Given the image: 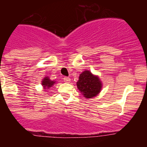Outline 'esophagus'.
<instances>
[{
    "mask_svg": "<svg viewBox=\"0 0 147 147\" xmlns=\"http://www.w3.org/2000/svg\"><path fill=\"white\" fill-rule=\"evenodd\" d=\"M63 80H64L65 82H67V83H69L71 82V79L69 77H64L63 78Z\"/></svg>",
    "mask_w": 147,
    "mask_h": 147,
    "instance_id": "34e87169",
    "label": "esophagus"
}]
</instances>
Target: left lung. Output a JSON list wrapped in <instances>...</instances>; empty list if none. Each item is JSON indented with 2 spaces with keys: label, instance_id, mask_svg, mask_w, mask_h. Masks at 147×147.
Returning <instances> with one entry per match:
<instances>
[{
  "label": "left lung",
  "instance_id": "obj_1",
  "mask_svg": "<svg viewBox=\"0 0 147 147\" xmlns=\"http://www.w3.org/2000/svg\"><path fill=\"white\" fill-rule=\"evenodd\" d=\"M76 85L80 91L87 98L96 96L102 89V82L98 76L93 75L89 71L82 73Z\"/></svg>",
  "mask_w": 147,
  "mask_h": 147
}]
</instances>
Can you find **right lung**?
I'll return each instance as SVG.
<instances>
[{"instance_id":"1","label":"right lung","mask_w":147,"mask_h":147,"mask_svg":"<svg viewBox=\"0 0 147 147\" xmlns=\"http://www.w3.org/2000/svg\"><path fill=\"white\" fill-rule=\"evenodd\" d=\"M54 83H55V82L51 81V80H49V77H45V79H43V80L42 81V85H43L45 89L52 87Z\"/></svg>"}]
</instances>
